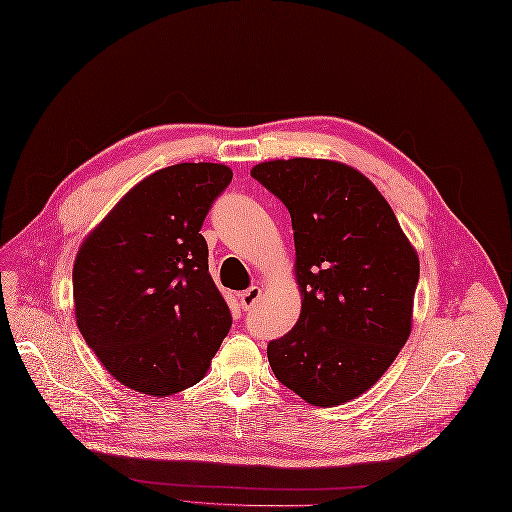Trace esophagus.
I'll list each match as a JSON object with an SVG mask.
<instances>
[{"label": "esophagus", "instance_id": "1", "mask_svg": "<svg viewBox=\"0 0 512 512\" xmlns=\"http://www.w3.org/2000/svg\"><path fill=\"white\" fill-rule=\"evenodd\" d=\"M260 296H262V289L258 285H252L246 291H241V294H239V304H241L243 310H250V308L256 306Z\"/></svg>", "mask_w": 512, "mask_h": 512}]
</instances>
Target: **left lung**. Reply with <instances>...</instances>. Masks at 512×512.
<instances>
[{"label": "left lung", "mask_w": 512, "mask_h": 512, "mask_svg": "<svg viewBox=\"0 0 512 512\" xmlns=\"http://www.w3.org/2000/svg\"><path fill=\"white\" fill-rule=\"evenodd\" d=\"M252 177L291 216L302 312L266 348L275 377L314 406L364 394L406 344L419 256L379 189L312 158L260 162Z\"/></svg>", "instance_id": "8db88e82"}]
</instances>
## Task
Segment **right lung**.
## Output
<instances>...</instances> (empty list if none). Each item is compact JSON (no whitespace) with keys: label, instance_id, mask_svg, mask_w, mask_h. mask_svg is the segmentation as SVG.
Instances as JSON below:
<instances>
[{"label":"right lung","instance_id":"right-lung-1","mask_svg":"<svg viewBox=\"0 0 512 512\" xmlns=\"http://www.w3.org/2000/svg\"><path fill=\"white\" fill-rule=\"evenodd\" d=\"M225 164L181 162L139 181L81 243L72 294L81 335L135 392L196 385L231 329L200 229L231 183Z\"/></svg>","mask_w":512,"mask_h":512}]
</instances>
